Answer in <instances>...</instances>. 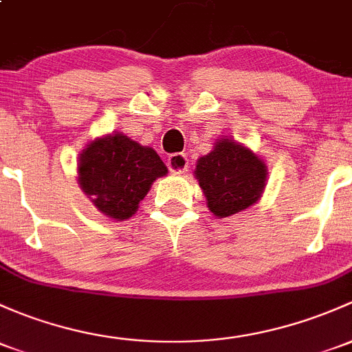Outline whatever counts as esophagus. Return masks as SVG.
Here are the masks:
<instances>
[{
  "label": "esophagus",
  "mask_w": 352,
  "mask_h": 352,
  "mask_svg": "<svg viewBox=\"0 0 352 352\" xmlns=\"http://www.w3.org/2000/svg\"><path fill=\"white\" fill-rule=\"evenodd\" d=\"M166 166L172 173H186L188 168V158L184 153H173L166 158Z\"/></svg>",
  "instance_id": "34e87169"
}]
</instances>
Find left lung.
<instances>
[{
    "label": "left lung",
    "mask_w": 352,
    "mask_h": 352,
    "mask_svg": "<svg viewBox=\"0 0 352 352\" xmlns=\"http://www.w3.org/2000/svg\"><path fill=\"white\" fill-rule=\"evenodd\" d=\"M194 177L210 212L223 219L260 201L268 182V168L251 148L226 136L216 140L212 150L199 158Z\"/></svg>",
    "instance_id": "left-lung-1"
}]
</instances>
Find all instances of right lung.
<instances>
[{"mask_svg": "<svg viewBox=\"0 0 352 352\" xmlns=\"http://www.w3.org/2000/svg\"><path fill=\"white\" fill-rule=\"evenodd\" d=\"M166 173L153 148L118 131L92 140L77 160L82 192L99 212L114 221L135 216L155 180Z\"/></svg>", "mask_w": 352, "mask_h": 352, "instance_id": "add662e5", "label": "right lung"}]
</instances>
